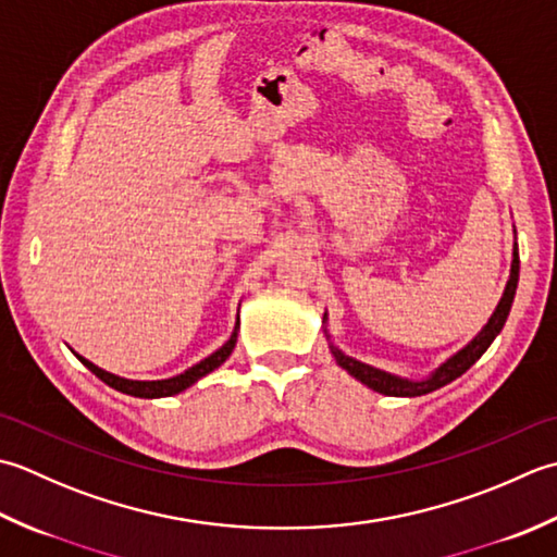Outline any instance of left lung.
Instances as JSON below:
<instances>
[{"label": "left lung", "mask_w": 557, "mask_h": 557, "mask_svg": "<svg viewBox=\"0 0 557 557\" xmlns=\"http://www.w3.org/2000/svg\"><path fill=\"white\" fill-rule=\"evenodd\" d=\"M517 283H519V249H517V243H515L509 281H507L505 293H503L500 302H497L493 317L487 320V324L481 329L479 336H475L473 342L463 346L459 354H454L451 358H447L425 380H406V377H399V374H392V372H384V370H377L372 366H366V362H360L356 358L342 354V350H338L334 344L329 348H332V354H334L338 366H342L348 374H354L358 382L366 384V387H370L372 392H380V394H387V396H423L428 392H435L440 387H445V384H449L451 380L461 377V374L467 372L473 366V362L485 354L487 346L495 342V336L503 332V326L507 322V314H509V310H512ZM324 320H326V314H324Z\"/></svg>", "instance_id": "obj_1"}]
</instances>
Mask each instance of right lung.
Returning a JSON list of instances; mask_svg holds the SVG:
<instances>
[{
  "label": "right lung",
  "instance_id": "obj_1",
  "mask_svg": "<svg viewBox=\"0 0 557 557\" xmlns=\"http://www.w3.org/2000/svg\"><path fill=\"white\" fill-rule=\"evenodd\" d=\"M237 326H240V320H237L235 324V332L231 334L228 342H225L215 354H211L209 358H203L201 362H197V366H191L189 370H185L183 374H175V377L170 380H151V382H141V380H124V377H117V374L112 372H106L100 370L98 366H94V362L82 358L78 354H74L78 360L84 362V366L96 374L98 380H103L108 387L117 389L122 394H129V396H139V399H161V396H173V394H180L185 392L187 387H191L197 380H201L203 374L213 372L219 366H223L225 360H228V356L233 354L235 348V342H237Z\"/></svg>",
  "mask_w": 557,
  "mask_h": 557
}]
</instances>
